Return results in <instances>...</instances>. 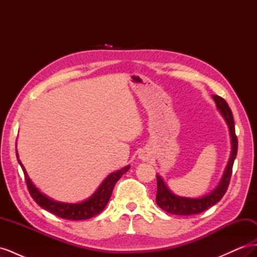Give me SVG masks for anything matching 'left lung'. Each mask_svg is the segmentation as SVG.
I'll list each match as a JSON object with an SVG mask.
<instances>
[{
	"instance_id": "8db88e82",
	"label": "left lung",
	"mask_w": 257,
	"mask_h": 257,
	"mask_svg": "<svg viewBox=\"0 0 257 257\" xmlns=\"http://www.w3.org/2000/svg\"><path fill=\"white\" fill-rule=\"evenodd\" d=\"M212 97L216 104L217 109L221 111L224 119L226 120L229 127V132H230L232 151H231V155H230L226 170H225L222 181L219 184V186H217L211 194H209V195L203 198H197V199L176 196L175 194H173L169 191L167 185L164 183V181L162 180V178L160 176H157L158 191H157V199H155V201H157L158 206L161 209H163L164 211L168 213L177 214V215H192V214H198V213L204 212L205 210L214 206L216 203H219L228 189L231 174H232V165H234V161L236 159L237 150H238V139L235 133V123H234V118H232V112L230 110L228 104L226 103V100L219 95H213Z\"/></svg>"
}]
</instances>
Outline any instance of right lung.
Here are the masks:
<instances>
[{
	"mask_svg": "<svg viewBox=\"0 0 257 257\" xmlns=\"http://www.w3.org/2000/svg\"><path fill=\"white\" fill-rule=\"evenodd\" d=\"M18 159V154H17ZM19 164L23 170V174H25V179L27 182V186L30 195L35 200V203L44 208L47 211L53 213L62 219L66 220H87L91 219V217L97 215L104 210L108 201L110 199V196L112 194V190L115 185V182L119 180L122 177L123 174H125L130 166H125L121 170H118L111 175L108 176L104 182L100 184L98 190L93 194L92 197H90L88 200L83 201L81 204H62L58 203V201H54L48 197H46L44 194H42L38 191L35 185L30 180L28 177V174L26 172L25 167L21 164V162L18 160Z\"/></svg>",
	"mask_w": 257,
	"mask_h": 257,
	"instance_id": "obj_1",
	"label": "right lung"
}]
</instances>
